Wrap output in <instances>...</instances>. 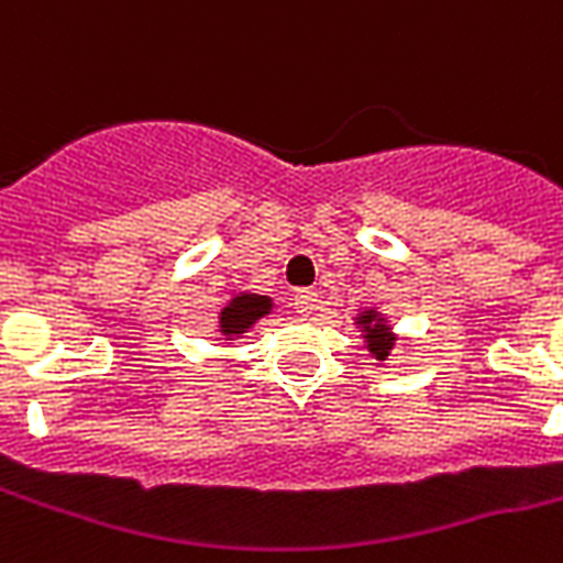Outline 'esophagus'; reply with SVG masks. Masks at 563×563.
Masks as SVG:
<instances>
[{
  "label": "esophagus",
  "mask_w": 563,
  "mask_h": 563,
  "mask_svg": "<svg viewBox=\"0 0 563 563\" xmlns=\"http://www.w3.org/2000/svg\"><path fill=\"white\" fill-rule=\"evenodd\" d=\"M318 291L312 289H297L295 291V312L297 314H303V318H309V314L318 309Z\"/></svg>",
  "instance_id": "obj_1"
}]
</instances>
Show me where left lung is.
Returning a JSON list of instances; mask_svg holds the SVG:
<instances>
[{"mask_svg": "<svg viewBox=\"0 0 563 563\" xmlns=\"http://www.w3.org/2000/svg\"><path fill=\"white\" fill-rule=\"evenodd\" d=\"M353 321L355 327H358L361 338H364L367 353L376 361H387V355L393 353V346H396L399 335L393 332L390 321H387L385 314L378 312L376 306H367V309H361V312L355 314Z\"/></svg>", "mask_w": 563, "mask_h": 563, "instance_id": "1", "label": "left lung"}]
</instances>
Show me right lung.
Returning a JSON list of instances; mask_svg holds the SVG:
<instances>
[{
    "instance_id": "1",
    "label": "right lung",
    "mask_w": 563,
    "mask_h": 563,
    "mask_svg": "<svg viewBox=\"0 0 563 563\" xmlns=\"http://www.w3.org/2000/svg\"><path fill=\"white\" fill-rule=\"evenodd\" d=\"M274 300L268 295H254V291H236L219 312V341L234 344L236 338H242L257 321H263L266 314H272Z\"/></svg>"
}]
</instances>
